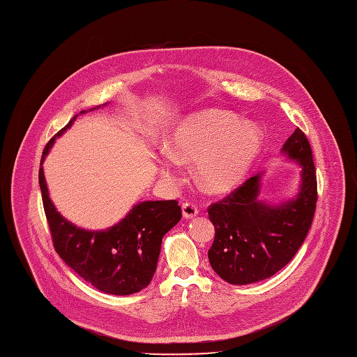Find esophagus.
<instances>
[{
  "label": "esophagus",
  "mask_w": 357,
  "mask_h": 357,
  "mask_svg": "<svg viewBox=\"0 0 357 357\" xmlns=\"http://www.w3.org/2000/svg\"><path fill=\"white\" fill-rule=\"evenodd\" d=\"M181 210H183V217L187 218V220H188V218L196 217L197 213H199V208L193 203H183Z\"/></svg>",
  "instance_id": "esophagus-1"
}]
</instances>
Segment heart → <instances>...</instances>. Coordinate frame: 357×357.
<instances>
[{"instance_id":"1","label":"heart","mask_w":357,"mask_h":357,"mask_svg":"<svg viewBox=\"0 0 357 357\" xmlns=\"http://www.w3.org/2000/svg\"><path fill=\"white\" fill-rule=\"evenodd\" d=\"M263 147L261 128L231 113H195L183 119L166 142L169 157L158 161V173L170 184L178 183V162H196V180L210 195L237 187Z\"/></svg>"}]
</instances>
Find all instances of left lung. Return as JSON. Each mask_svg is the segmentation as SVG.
Returning a JSON list of instances; mask_svg holds the SVG:
<instances>
[{
    "label": "left lung",
    "instance_id": "1",
    "mask_svg": "<svg viewBox=\"0 0 357 357\" xmlns=\"http://www.w3.org/2000/svg\"><path fill=\"white\" fill-rule=\"evenodd\" d=\"M280 153L301 169L297 193L291 199L279 204L261 200L263 170L208 207L215 230L208 260L230 284H250L276 274L294 257L312 226L317 181L305 132L296 128Z\"/></svg>",
    "mask_w": 357,
    "mask_h": 357
}]
</instances>
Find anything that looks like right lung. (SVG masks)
Returning a JSON list of instances; mask_svg holds the SVG:
<instances>
[{
  "instance_id": "right-lung-1",
  "label": "right lung",
  "mask_w": 357,
  "mask_h": 357,
  "mask_svg": "<svg viewBox=\"0 0 357 357\" xmlns=\"http://www.w3.org/2000/svg\"><path fill=\"white\" fill-rule=\"evenodd\" d=\"M84 113L87 109L79 114ZM77 116L52 137L41 158L38 180L54 248L67 266L100 291L128 296L150 284L162 237L180 222L181 210L176 200L142 202L134 204L119 223L104 230L77 227L63 217L50 199L43 162L54 142L73 126Z\"/></svg>"
}]
</instances>
